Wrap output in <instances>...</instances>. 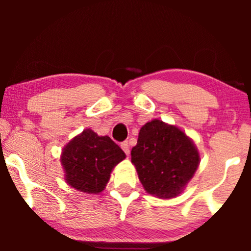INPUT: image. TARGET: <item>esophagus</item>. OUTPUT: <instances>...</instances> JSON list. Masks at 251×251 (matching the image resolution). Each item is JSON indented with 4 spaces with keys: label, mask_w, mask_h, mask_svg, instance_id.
I'll use <instances>...</instances> for the list:
<instances>
[{
    "label": "esophagus",
    "mask_w": 251,
    "mask_h": 251,
    "mask_svg": "<svg viewBox=\"0 0 251 251\" xmlns=\"http://www.w3.org/2000/svg\"><path fill=\"white\" fill-rule=\"evenodd\" d=\"M121 147H122V150L125 151V153L126 154V155H128L129 154V144H128V142H122L121 143Z\"/></svg>",
    "instance_id": "34e87169"
}]
</instances>
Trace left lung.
I'll list each match as a JSON object with an SVG mask.
<instances>
[{
    "instance_id": "1",
    "label": "left lung",
    "mask_w": 251,
    "mask_h": 251,
    "mask_svg": "<svg viewBox=\"0 0 251 251\" xmlns=\"http://www.w3.org/2000/svg\"><path fill=\"white\" fill-rule=\"evenodd\" d=\"M200 156L194 144L176 126L159 120L140 129L131 150L140 183L150 194L169 199L177 197L193 177Z\"/></svg>"
}]
</instances>
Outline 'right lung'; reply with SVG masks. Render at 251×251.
I'll use <instances>...</instances> for the list:
<instances>
[{
	"label": "right lung",
	"instance_id": "obj_1",
	"mask_svg": "<svg viewBox=\"0 0 251 251\" xmlns=\"http://www.w3.org/2000/svg\"><path fill=\"white\" fill-rule=\"evenodd\" d=\"M125 157V152L108 136L99 137L87 129L65 147L61 164L72 187L96 194L104 190L112 169Z\"/></svg>",
	"mask_w": 251,
	"mask_h": 251
}]
</instances>
